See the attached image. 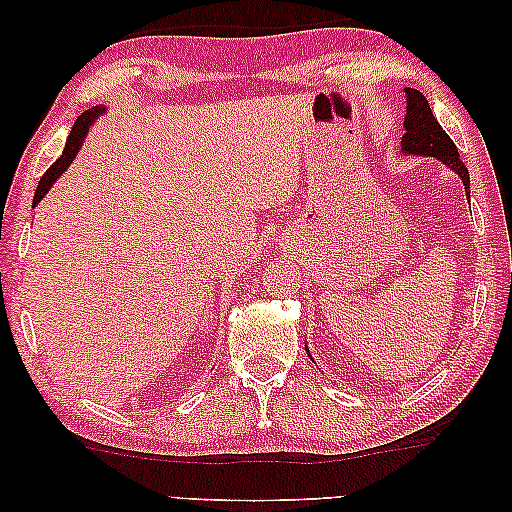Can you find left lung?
Here are the masks:
<instances>
[{
  "label": "left lung",
  "mask_w": 512,
  "mask_h": 512,
  "mask_svg": "<svg viewBox=\"0 0 512 512\" xmlns=\"http://www.w3.org/2000/svg\"><path fill=\"white\" fill-rule=\"evenodd\" d=\"M405 97H408V114H405V135L401 139V146L405 153H415V156H433L454 170L464 181L466 193H471V179H468L466 165L461 163L459 151L450 135L440 128V123L433 116L429 107V100L415 88H405Z\"/></svg>",
  "instance_id": "obj_1"
}]
</instances>
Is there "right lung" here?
<instances>
[{
  "label": "right lung",
  "mask_w": 512,
  "mask_h": 512,
  "mask_svg": "<svg viewBox=\"0 0 512 512\" xmlns=\"http://www.w3.org/2000/svg\"><path fill=\"white\" fill-rule=\"evenodd\" d=\"M97 114H100V107L88 109L86 114H81L79 118H76L74 128H72V132H69V137H67L65 149H62V156H60L58 160H55V163L44 172V177L39 179V186H37V193H34V202H32V205H39V200L44 198V195L48 193V188H51V186L55 184V179H58L60 174L67 170L69 163H72V160L76 158V153H79V149H81L83 137H86L90 123L95 121Z\"/></svg>",
  "instance_id": "add662e5"
}]
</instances>
